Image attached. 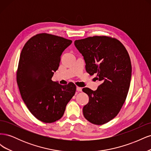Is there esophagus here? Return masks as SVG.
Returning <instances> with one entry per match:
<instances>
[{
	"instance_id": "1",
	"label": "esophagus",
	"mask_w": 151,
	"mask_h": 151,
	"mask_svg": "<svg viewBox=\"0 0 151 151\" xmlns=\"http://www.w3.org/2000/svg\"><path fill=\"white\" fill-rule=\"evenodd\" d=\"M76 89H77V91H78V92H81V91H82V88H80V87H77Z\"/></svg>"
}]
</instances>
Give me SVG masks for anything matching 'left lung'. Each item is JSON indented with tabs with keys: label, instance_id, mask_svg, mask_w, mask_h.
Masks as SVG:
<instances>
[{
	"label": "left lung",
	"instance_id": "left-lung-1",
	"mask_svg": "<svg viewBox=\"0 0 151 151\" xmlns=\"http://www.w3.org/2000/svg\"><path fill=\"white\" fill-rule=\"evenodd\" d=\"M74 45L84 57L87 72L97 74L96 78L101 82L96 91L83 89L89 98L83 107V115L93 124H104L118 115L129 92L132 76L129 55L120 41L108 36L76 40Z\"/></svg>",
	"mask_w": 151,
	"mask_h": 151
}]
</instances>
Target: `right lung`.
<instances>
[{"label": "right lung", "mask_w": 151, "mask_h": 151, "mask_svg": "<svg viewBox=\"0 0 151 151\" xmlns=\"http://www.w3.org/2000/svg\"><path fill=\"white\" fill-rule=\"evenodd\" d=\"M72 42L60 36L41 33L31 38L21 51L17 83L27 108L43 122L60 119L75 94L74 83L62 86L52 81L62 52Z\"/></svg>", "instance_id": "obj_1"}]
</instances>
